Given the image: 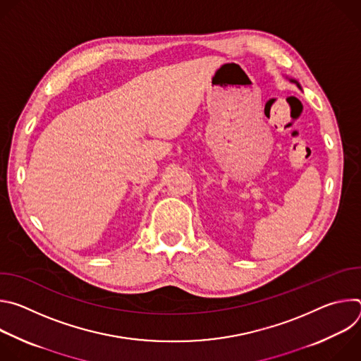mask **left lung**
<instances>
[{"label": "left lung", "instance_id": "8db88e82", "mask_svg": "<svg viewBox=\"0 0 361 361\" xmlns=\"http://www.w3.org/2000/svg\"><path fill=\"white\" fill-rule=\"evenodd\" d=\"M287 78H288V77H287ZM288 81H291V82H294V84H295V85H297V87H298V88H300V90H301V85H300V82H298V81H297V80H295V78H288Z\"/></svg>", "mask_w": 361, "mask_h": 361}]
</instances>
